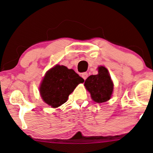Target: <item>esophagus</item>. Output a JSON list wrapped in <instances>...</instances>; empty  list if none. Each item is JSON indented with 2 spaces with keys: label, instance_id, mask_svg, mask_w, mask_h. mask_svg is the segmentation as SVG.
Masks as SVG:
<instances>
[{
  "label": "esophagus",
  "instance_id": "esophagus-1",
  "mask_svg": "<svg viewBox=\"0 0 153 153\" xmlns=\"http://www.w3.org/2000/svg\"><path fill=\"white\" fill-rule=\"evenodd\" d=\"M81 76H82V78H83L85 80L86 79H87L88 77V73H82V74H81Z\"/></svg>",
  "mask_w": 153,
  "mask_h": 153
}]
</instances>
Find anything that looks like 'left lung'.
<instances>
[{
	"label": "left lung",
	"instance_id": "left-lung-1",
	"mask_svg": "<svg viewBox=\"0 0 153 153\" xmlns=\"http://www.w3.org/2000/svg\"><path fill=\"white\" fill-rule=\"evenodd\" d=\"M91 97L97 103L109 100L113 91V82L108 71L104 66L98 67V74L92 75L84 84Z\"/></svg>",
	"mask_w": 153,
	"mask_h": 153
}]
</instances>
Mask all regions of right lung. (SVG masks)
Masks as SVG:
<instances>
[{
	"label": "right lung",
	"mask_w": 153,
	"mask_h": 153,
	"mask_svg": "<svg viewBox=\"0 0 153 153\" xmlns=\"http://www.w3.org/2000/svg\"><path fill=\"white\" fill-rule=\"evenodd\" d=\"M83 82L73 69L56 65L45 73L39 88L40 96L48 105L58 108L65 103L76 86Z\"/></svg>",
	"instance_id": "right-lung-1"
}]
</instances>
